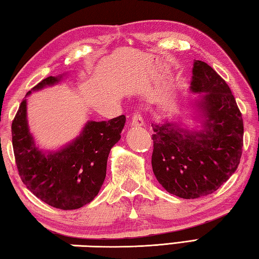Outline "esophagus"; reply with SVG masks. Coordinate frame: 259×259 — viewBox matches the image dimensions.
<instances>
[{
	"mask_svg": "<svg viewBox=\"0 0 259 259\" xmlns=\"http://www.w3.org/2000/svg\"><path fill=\"white\" fill-rule=\"evenodd\" d=\"M144 124L143 117L138 113H135L130 119V126H142Z\"/></svg>",
	"mask_w": 259,
	"mask_h": 259,
	"instance_id": "1",
	"label": "esophagus"
}]
</instances>
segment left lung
<instances>
[{
    "label": "left lung",
    "instance_id": "8db88e82",
    "mask_svg": "<svg viewBox=\"0 0 259 259\" xmlns=\"http://www.w3.org/2000/svg\"><path fill=\"white\" fill-rule=\"evenodd\" d=\"M190 91L200 125L165 119L152 123L154 150L152 168L162 187L183 199L217 191L240 163L243 121L227 83L207 63L193 61Z\"/></svg>",
    "mask_w": 259,
    "mask_h": 259
}]
</instances>
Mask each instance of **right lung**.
Instances as JSON below:
<instances>
[{
    "mask_svg": "<svg viewBox=\"0 0 259 259\" xmlns=\"http://www.w3.org/2000/svg\"><path fill=\"white\" fill-rule=\"evenodd\" d=\"M64 76L47 77L28 91L12 122V146L26 187L51 207L73 210L98 194L106 177L108 154L121 138L125 116L88 121L80 135L66 145L55 151L42 150L29 131L26 98L32 91L58 84Z\"/></svg>",
    "mask_w": 259,
    "mask_h": 259,
    "instance_id": "1",
    "label": "right lung"
}]
</instances>
